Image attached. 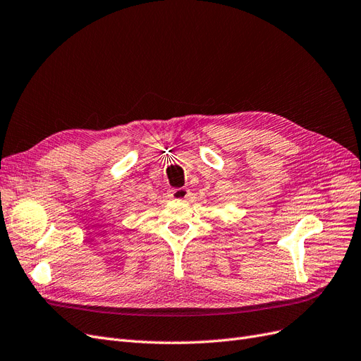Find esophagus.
Masks as SVG:
<instances>
[{"label": "esophagus", "instance_id": "esophagus-1", "mask_svg": "<svg viewBox=\"0 0 361 361\" xmlns=\"http://www.w3.org/2000/svg\"><path fill=\"white\" fill-rule=\"evenodd\" d=\"M190 195V192L185 189V188H178V189H172L169 190V196L172 197V200L176 201H181V200H185Z\"/></svg>", "mask_w": 361, "mask_h": 361}]
</instances>
